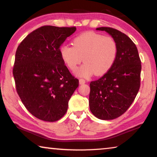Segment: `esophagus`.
Masks as SVG:
<instances>
[{"mask_svg":"<svg viewBox=\"0 0 157 157\" xmlns=\"http://www.w3.org/2000/svg\"><path fill=\"white\" fill-rule=\"evenodd\" d=\"M85 83H86V81L84 80V79H83V78L79 79V83L80 84H84Z\"/></svg>","mask_w":157,"mask_h":157,"instance_id":"esophagus-1","label":"esophagus"}]
</instances>
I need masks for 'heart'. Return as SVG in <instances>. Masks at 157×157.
Here are the masks:
<instances>
[{
	"instance_id": "heart-1",
	"label": "heart",
	"mask_w": 157,
	"mask_h": 157,
	"mask_svg": "<svg viewBox=\"0 0 157 157\" xmlns=\"http://www.w3.org/2000/svg\"><path fill=\"white\" fill-rule=\"evenodd\" d=\"M73 47L63 44L59 54L66 66L74 71L83 59L84 63L76 71L78 77L87 78L95 74L102 76L111 69L117 55L115 40L94 32H86L72 41Z\"/></svg>"
}]
</instances>
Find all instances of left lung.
Here are the masks:
<instances>
[{"instance_id":"obj_1","label":"left lung","mask_w":157,"mask_h":157,"mask_svg":"<svg viewBox=\"0 0 157 157\" xmlns=\"http://www.w3.org/2000/svg\"><path fill=\"white\" fill-rule=\"evenodd\" d=\"M96 29L105 31L115 40L117 55L110 71L90 82V110L98 119L113 120L133 103L140 87L142 66L137 47L125 34L106 27Z\"/></svg>"}]
</instances>
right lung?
<instances>
[{"mask_svg":"<svg viewBox=\"0 0 157 157\" xmlns=\"http://www.w3.org/2000/svg\"><path fill=\"white\" fill-rule=\"evenodd\" d=\"M76 28L46 25L29 33L15 53L13 76L22 103L38 119L55 122L67 113L78 86L59 54Z\"/></svg>","mask_w":157,"mask_h":157,"instance_id":"obj_1","label":"right lung"}]
</instances>
